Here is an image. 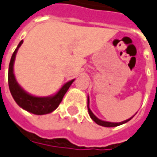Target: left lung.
I'll list each match as a JSON object with an SVG mask.
<instances>
[{
  "instance_id": "8db88e82",
  "label": "left lung",
  "mask_w": 157,
  "mask_h": 157,
  "mask_svg": "<svg viewBox=\"0 0 157 157\" xmlns=\"http://www.w3.org/2000/svg\"><path fill=\"white\" fill-rule=\"evenodd\" d=\"M87 108H88V112H89V115L91 117V119L94 121L96 124H98V125H101V126H104V127H116V126H118V125L124 124L125 123H127L128 121H130V119L134 117V116H133V117H131L129 119L123 121V122H121V123H110V122H106V121L100 120L99 118H98V117L92 113V111H91V109H90V107H89V97H88V102H87Z\"/></svg>"
}]
</instances>
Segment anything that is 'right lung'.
<instances>
[{
	"instance_id": "obj_1",
	"label": "right lung",
	"mask_w": 157,
	"mask_h": 157,
	"mask_svg": "<svg viewBox=\"0 0 157 157\" xmlns=\"http://www.w3.org/2000/svg\"><path fill=\"white\" fill-rule=\"evenodd\" d=\"M23 40L19 43L17 48L13 53L11 60L9 63L8 86L10 92L18 105L28 112H31L35 115H45L51 113L52 111L56 110L57 107L59 105V104L63 99V97L66 93V91L69 89V87L71 86L74 79L66 83L55 95L50 96V97H35L26 92L18 84L13 74V63H14L15 56L19 47L21 46Z\"/></svg>"
}]
</instances>
